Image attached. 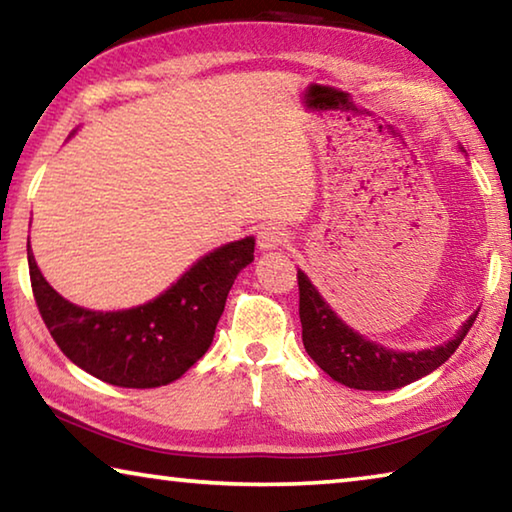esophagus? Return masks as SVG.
<instances>
[{
    "instance_id": "1",
    "label": "esophagus",
    "mask_w": 512,
    "mask_h": 512,
    "mask_svg": "<svg viewBox=\"0 0 512 512\" xmlns=\"http://www.w3.org/2000/svg\"><path fill=\"white\" fill-rule=\"evenodd\" d=\"M289 241V232L280 228V225H264L257 232V246L259 250H275Z\"/></svg>"
}]
</instances>
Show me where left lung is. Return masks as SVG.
I'll return each instance as SVG.
<instances>
[{
    "mask_svg": "<svg viewBox=\"0 0 512 512\" xmlns=\"http://www.w3.org/2000/svg\"><path fill=\"white\" fill-rule=\"evenodd\" d=\"M300 289V323L302 343L311 359L329 377L357 391H395L420 379L452 357L458 345L470 332L479 311L465 320L452 341L422 352H395L384 345L366 341L343 323L320 298L307 275L298 271Z\"/></svg>",
    "mask_w": 512,
    "mask_h": 512,
    "instance_id": "left-lung-1",
    "label": "left lung"
}]
</instances>
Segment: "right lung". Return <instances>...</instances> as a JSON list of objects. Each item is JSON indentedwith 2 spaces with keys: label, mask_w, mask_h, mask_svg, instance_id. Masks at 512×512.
I'll return each instance as SVG.
<instances>
[{
  "label": "right lung",
  "mask_w": 512,
  "mask_h": 512,
  "mask_svg": "<svg viewBox=\"0 0 512 512\" xmlns=\"http://www.w3.org/2000/svg\"><path fill=\"white\" fill-rule=\"evenodd\" d=\"M253 253V237L232 241L198 259L153 302L103 314L60 298L42 277L27 241L33 298L56 345L92 377L121 388L171 384L203 357L225 298Z\"/></svg>",
  "instance_id": "1"
}]
</instances>
